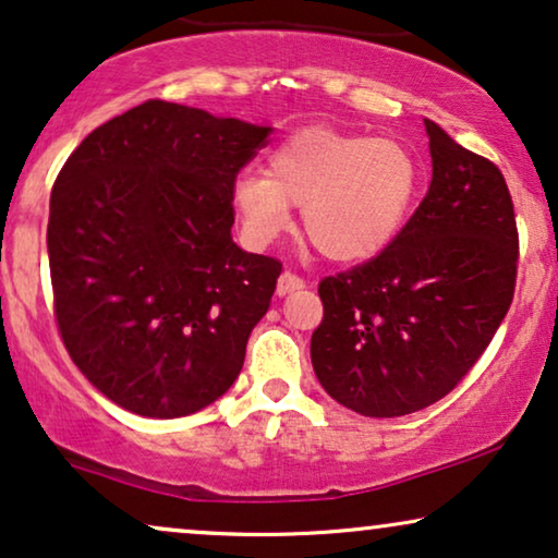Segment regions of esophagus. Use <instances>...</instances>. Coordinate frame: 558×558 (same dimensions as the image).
I'll use <instances>...</instances> for the list:
<instances>
[{
	"instance_id": "esophagus-1",
	"label": "esophagus",
	"mask_w": 558,
	"mask_h": 558,
	"mask_svg": "<svg viewBox=\"0 0 558 558\" xmlns=\"http://www.w3.org/2000/svg\"><path fill=\"white\" fill-rule=\"evenodd\" d=\"M302 287H305V279H302L300 274H294V271H281V277H279V281H277V294L284 296V294L294 292V289H302Z\"/></svg>"
}]
</instances>
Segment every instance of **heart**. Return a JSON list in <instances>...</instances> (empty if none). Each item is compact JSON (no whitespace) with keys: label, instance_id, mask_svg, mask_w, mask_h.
I'll list each match as a JSON object with an SVG mask.
<instances>
[{"label":"heart","instance_id":"heart-1","mask_svg":"<svg viewBox=\"0 0 558 558\" xmlns=\"http://www.w3.org/2000/svg\"><path fill=\"white\" fill-rule=\"evenodd\" d=\"M415 156L392 137L305 128L271 150L266 177L238 173L233 205L256 245L289 228L302 207L307 241L332 262H366L392 241L417 190Z\"/></svg>","mask_w":558,"mask_h":558}]
</instances>
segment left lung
Here are the masks:
<instances>
[{"label":"left lung","instance_id":"1","mask_svg":"<svg viewBox=\"0 0 558 558\" xmlns=\"http://www.w3.org/2000/svg\"><path fill=\"white\" fill-rule=\"evenodd\" d=\"M433 182L385 251L325 277L310 356L332 400L366 417L438 402L508 315L518 279L515 207L502 171L425 120Z\"/></svg>","mask_w":558,"mask_h":558}]
</instances>
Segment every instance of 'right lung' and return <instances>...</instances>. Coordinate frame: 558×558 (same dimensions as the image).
<instances>
[{
    "label": "right lung",
    "mask_w": 558,
    "mask_h": 558,
    "mask_svg": "<svg viewBox=\"0 0 558 558\" xmlns=\"http://www.w3.org/2000/svg\"><path fill=\"white\" fill-rule=\"evenodd\" d=\"M269 128L148 99L78 143L50 192L61 341L114 404L192 415L238 379L281 262L233 243V182Z\"/></svg>",
    "instance_id": "right-lung-1"
}]
</instances>
